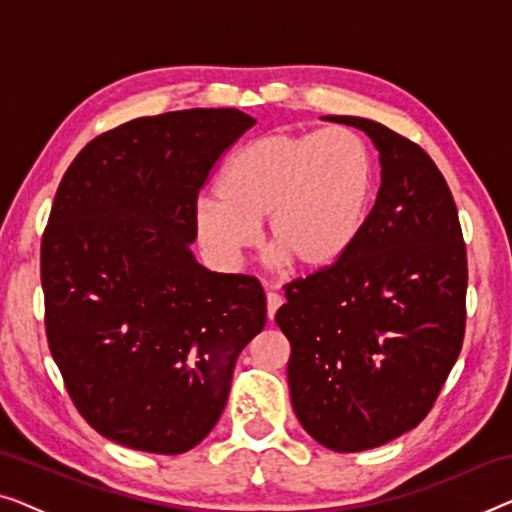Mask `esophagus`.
Returning a JSON list of instances; mask_svg holds the SVG:
<instances>
[{
	"label": "esophagus",
	"instance_id": "obj_1",
	"mask_svg": "<svg viewBox=\"0 0 512 512\" xmlns=\"http://www.w3.org/2000/svg\"><path fill=\"white\" fill-rule=\"evenodd\" d=\"M282 305V296L276 294V292H269L266 294V315H269V319L276 317L278 308Z\"/></svg>",
	"mask_w": 512,
	"mask_h": 512
}]
</instances>
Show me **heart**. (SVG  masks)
<instances>
[{
    "mask_svg": "<svg viewBox=\"0 0 512 512\" xmlns=\"http://www.w3.org/2000/svg\"><path fill=\"white\" fill-rule=\"evenodd\" d=\"M216 190L195 202L193 227L218 264H239L264 223L273 262L326 269L363 232L375 197V160L368 144L342 126L273 131L234 151Z\"/></svg>",
    "mask_w": 512,
    "mask_h": 512,
    "instance_id": "1",
    "label": "heart"
}]
</instances>
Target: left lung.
Returning <instances> with one entry per match:
<instances>
[{
	"mask_svg": "<svg viewBox=\"0 0 512 512\" xmlns=\"http://www.w3.org/2000/svg\"><path fill=\"white\" fill-rule=\"evenodd\" d=\"M326 119L370 137L381 186L352 250L289 282L276 324L303 430L358 453L414 430L437 400L464 340L467 248L451 188L416 142L363 117Z\"/></svg>",
	"mask_w": 512,
	"mask_h": 512,
	"instance_id": "left-lung-1",
	"label": "left lung"
}]
</instances>
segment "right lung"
<instances>
[{
    "mask_svg": "<svg viewBox=\"0 0 512 512\" xmlns=\"http://www.w3.org/2000/svg\"><path fill=\"white\" fill-rule=\"evenodd\" d=\"M253 126L234 108L133 119L91 140L59 183L41 243L45 331L68 395L105 439L190 451L264 329L259 280L204 269L190 250L197 193Z\"/></svg>",
    "mask_w": 512,
    "mask_h": 512,
    "instance_id": "right-lung-1",
    "label": "right lung"
}]
</instances>
